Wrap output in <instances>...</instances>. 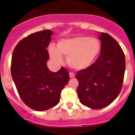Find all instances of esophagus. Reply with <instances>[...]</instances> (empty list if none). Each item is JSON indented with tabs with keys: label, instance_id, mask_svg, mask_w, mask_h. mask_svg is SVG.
I'll use <instances>...</instances> for the list:
<instances>
[{
	"label": "esophagus",
	"instance_id": "1",
	"mask_svg": "<svg viewBox=\"0 0 135 135\" xmlns=\"http://www.w3.org/2000/svg\"><path fill=\"white\" fill-rule=\"evenodd\" d=\"M69 77L71 78H73L75 77V74H74V73H72V72H70L69 73Z\"/></svg>",
	"mask_w": 135,
	"mask_h": 135
}]
</instances>
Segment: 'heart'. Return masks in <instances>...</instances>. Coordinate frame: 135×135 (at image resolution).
<instances>
[{"label": "heart", "mask_w": 135, "mask_h": 135, "mask_svg": "<svg viewBox=\"0 0 135 135\" xmlns=\"http://www.w3.org/2000/svg\"><path fill=\"white\" fill-rule=\"evenodd\" d=\"M101 43L96 38L78 36L63 38L57 43V48L49 47L51 59L57 64L62 63L61 56L66 58L68 65L76 71L89 68L99 55Z\"/></svg>", "instance_id": "heart-1"}]
</instances>
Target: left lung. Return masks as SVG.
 <instances>
[{"label":"left lung","mask_w":135,"mask_h":135,"mask_svg":"<svg viewBox=\"0 0 135 135\" xmlns=\"http://www.w3.org/2000/svg\"><path fill=\"white\" fill-rule=\"evenodd\" d=\"M100 56L90 67L77 72V93L80 103L92 109L107 107L122 90L126 58L113 37L102 33Z\"/></svg>","instance_id":"8db88e82"}]
</instances>
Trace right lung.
<instances>
[{
    "label": "right lung",
    "instance_id": "1",
    "mask_svg": "<svg viewBox=\"0 0 135 135\" xmlns=\"http://www.w3.org/2000/svg\"><path fill=\"white\" fill-rule=\"evenodd\" d=\"M52 31L33 33L20 41L14 50L11 74L23 102L36 111H45L59 102L61 92L69 80L61 67L51 72L47 66L48 47Z\"/></svg>",
    "mask_w": 135,
    "mask_h": 135
}]
</instances>
